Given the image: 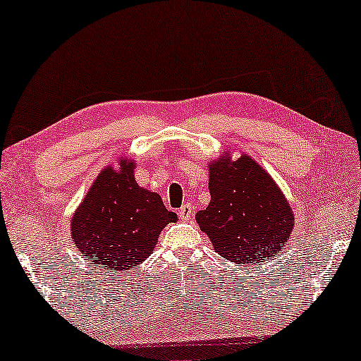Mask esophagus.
Segmentation results:
<instances>
[{
	"instance_id": "34e87169",
	"label": "esophagus",
	"mask_w": 361,
	"mask_h": 361,
	"mask_svg": "<svg viewBox=\"0 0 361 361\" xmlns=\"http://www.w3.org/2000/svg\"><path fill=\"white\" fill-rule=\"evenodd\" d=\"M178 215H180V219H181L183 221L190 220L191 215H192V205H190V204L181 205L180 210H178Z\"/></svg>"
}]
</instances>
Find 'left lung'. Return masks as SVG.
<instances>
[{
	"mask_svg": "<svg viewBox=\"0 0 361 361\" xmlns=\"http://www.w3.org/2000/svg\"><path fill=\"white\" fill-rule=\"evenodd\" d=\"M210 204L196 221L214 249L234 263L259 265L279 252L294 231L284 194L252 157L225 154L209 164Z\"/></svg>",
	"mask_w": 361,
	"mask_h": 361,
	"instance_id": "obj_1",
	"label": "left lung"
}]
</instances>
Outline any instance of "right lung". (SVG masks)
I'll return each instance as SVG.
<instances>
[{
  "instance_id": "right-lung-1",
  "label": "right lung",
  "mask_w": 361,
  "mask_h": 361,
  "mask_svg": "<svg viewBox=\"0 0 361 361\" xmlns=\"http://www.w3.org/2000/svg\"><path fill=\"white\" fill-rule=\"evenodd\" d=\"M118 170L109 165L78 205L71 233L87 259L99 268L123 271L145 262L165 225L178 220L165 209L157 192L135 180V162L120 159Z\"/></svg>"
}]
</instances>
